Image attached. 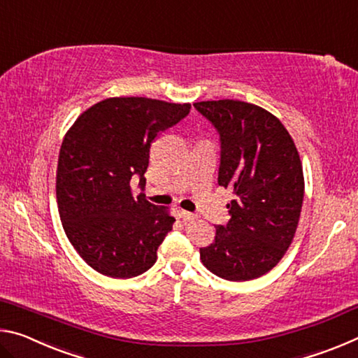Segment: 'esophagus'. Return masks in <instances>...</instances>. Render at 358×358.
Segmentation results:
<instances>
[{
    "instance_id": "esophagus-1",
    "label": "esophagus",
    "mask_w": 358,
    "mask_h": 358,
    "mask_svg": "<svg viewBox=\"0 0 358 358\" xmlns=\"http://www.w3.org/2000/svg\"><path fill=\"white\" fill-rule=\"evenodd\" d=\"M178 215H180V217H183L185 221H192V220H196V217H197L194 213H189V211H185V210H180Z\"/></svg>"
}]
</instances>
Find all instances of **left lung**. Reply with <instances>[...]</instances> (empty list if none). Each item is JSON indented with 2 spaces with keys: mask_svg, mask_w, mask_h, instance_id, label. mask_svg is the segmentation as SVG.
<instances>
[{
  "mask_svg": "<svg viewBox=\"0 0 358 358\" xmlns=\"http://www.w3.org/2000/svg\"><path fill=\"white\" fill-rule=\"evenodd\" d=\"M221 137L217 183L232 191L230 220L201 260L216 276L250 281L273 268L300 221L305 178L299 150L273 113L237 99L194 102Z\"/></svg>",
  "mask_w": 358,
  "mask_h": 358,
  "instance_id": "left-lung-1",
  "label": "left lung"
}]
</instances>
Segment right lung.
I'll list each match as a JSON object with an SVG mask.
<instances>
[{
	"label": "right lung",
	"instance_id": "1",
	"mask_svg": "<svg viewBox=\"0 0 358 358\" xmlns=\"http://www.w3.org/2000/svg\"><path fill=\"white\" fill-rule=\"evenodd\" d=\"M191 104L150 98H107L87 108L63 138L57 202L66 235L101 275L134 278L155 265L175 217L131 180L145 186L155 138L189 113Z\"/></svg>",
	"mask_w": 358,
	"mask_h": 358
}]
</instances>
